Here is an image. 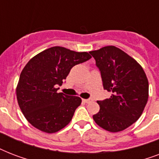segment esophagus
<instances>
[{"mask_svg":"<svg viewBox=\"0 0 159 159\" xmlns=\"http://www.w3.org/2000/svg\"><path fill=\"white\" fill-rule=\"evenodd\" d=\"M82 102H85V103H90L91 102H92V99H82Z\"/></svg>","mask_w":159,"mask_h":159,"instance_id":"1","label":"esophagus"}]
</instances>
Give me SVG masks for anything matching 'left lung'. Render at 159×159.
I'll return each instance as SVG.
<instances>
[{
    "label": "left lung",
    "mask_w": 159,
    "mask_h": 159,
    "mask_svg": "<svg viewBox=\"0 0 159 159\" xmlns=\"http://www.w3.org/2000/svg\"><path fill=\"white\" fill-rule=\"evenodd\" d=\"M90 53L96 60L109 99L97 101L99 112L95 122L110 132L128 128L140 117L148 98V78L136 60L115 46H106Z\"/></svg>",
    "instance_id": "1"
}]
</instances>
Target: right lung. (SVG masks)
<instances>
[{
  "label": "right lung",
  "instance_id": "obj_1",
  "mask_svg": "<svg viewBox=\"0 0 159 159\" xmlns=\"http://www.w3.org/2000/svg\"><path fill=\"white\" fill-rule=\"evenodd\" d=\"M87 52H75L55 46L43 50L24 67L16 87V97L22 113L39 130L52 134L69 124L82 99L57 93L73 66L89 60Z\"/></svg>",
  "mask_w": 159,
  "mask_h": 159
}]
</instances>
